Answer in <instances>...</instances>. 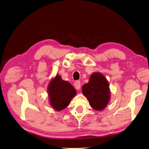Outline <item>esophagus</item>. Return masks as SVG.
Listing matches in <instances>:
<instances>
[{
    "label": "esophagus",
    "instance_id": "34e87169",
    "mask_svg": "<svg viewBox=\"0 0 149 149\" xmlns=\"http://www.w3.org/2000/svg\"><path fill=\"white\" fill-rule=\"evenodd\" d=\"M74 86H75V88L77 89V90H79L81 88V83L79 81H75L74 82Z\"/></svg>",
    "mask_w": 149,
    "mask_h": 149
}]
</instances>
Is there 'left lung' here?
Segmentation results:
<instances>
[{"label":"left lung","instance_id":"8db88e82","mask_svg":"<svg viewBox=\"0 0 149 149\" xmlns=\"http://www.w3.org/2000/svg\"><path fill=\"white\" fill-rule=\"evenodd\" d=\"M82 93L91 106L96 111H102L110 100V90L106 78L100 73L94 72L88 83L82 86Z\"/></svg>","mask_w":149,"mask_h":149}]
</instances>
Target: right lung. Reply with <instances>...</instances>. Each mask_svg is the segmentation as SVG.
<instances>
[{
    "label": "right lung",
    "instance_id": "1",
    "mask_svg": "<svg viewBox=\"0 0 149 149\" xmlns=\"http://www.w3.org/2000/svg\"><path fill=\"white\" fill-rule=\"evenodd\" d=\"M47 91L50 104L57 111L65 109L76 94L74 86L62 79L59 75H56L49 83Z\"/></svg>",
    "mask_w": 149,
    "mask_h": 149
}]
</instances>
